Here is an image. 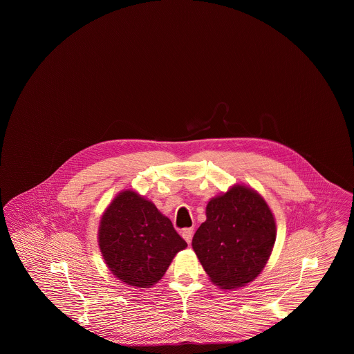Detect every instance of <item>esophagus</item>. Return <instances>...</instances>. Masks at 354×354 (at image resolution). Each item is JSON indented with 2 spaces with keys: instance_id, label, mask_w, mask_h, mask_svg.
Masks as SVG:
<instances>
[{
  "instance_id": "esophagus-1",
  "label": "esophagus",
  "mask_w": 354,
  "mask_h": 354,
  "mask_svg": "<svg viewBox=\"0 0 354 354\" xmlns=\"http://www.w3.org/2000/svg\"><path fill=\"white\" fill-rule=\"evenodd\" d=\"M192 234H194V230H192V228H185V230L182 231V236H183V239H185L188 244H189L191 240H192Z\"/></svg>"
}]
</instances>
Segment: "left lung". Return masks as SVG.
I'll list each match as a JSON object with an SVG mask.
<instances>
[{
    "label": "left lung",
    "instance_id": "8db88e82",
    "mask_svg": "<svg viewBox=\"0 0 354 354\" xmlns=\"http://www.w3.org/2000/svg\"><path fill=\"white\" fill-rule=\"evenodd\" d=\"M207 220L192 239L209 279L224 289L245 286L270 259L276 224L266 201L245 185H235L207 204Z\"/></svg>",
    "mask_w": 354,
    "mask_h": 354
}]
</instances>
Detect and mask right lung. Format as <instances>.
I'll list each match as a JSON object with an SVG mask.
<instances>
[{"instance_id": "1", "label": "right lung", "mask_w": 354, "mask_h": 354, "mask_svg": "<svg viewBox=\"0 0 354 354\" xmlns=\"http://www.w3.org/2000/svg\"><path fill=\"white\" fill-rule=\"evenodd\" d=\"M98 239L113 274L139 288L158 283L174 256L187 247L171 220L131 189L120 192L109 205Z\"/></svg>"}]
</instances>
